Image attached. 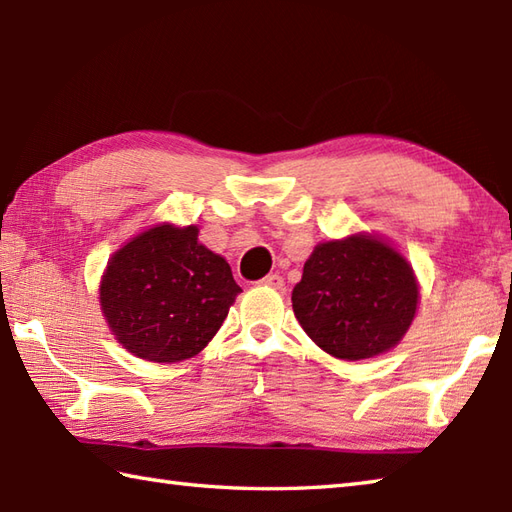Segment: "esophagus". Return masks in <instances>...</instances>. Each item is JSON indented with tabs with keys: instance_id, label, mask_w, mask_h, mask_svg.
<instances>
[{
	"instance_id": "obj_1",
	"label": "esophagus",
	"mask_w": 512,
	"mask_h": 512,
	"mask_svg": "<svg viewBox=\"0 0 512 512\" xmlns=\"http://www.w3.org/2000/svg\"><path fill=\"white\" fill-rule=\"evenodd\" d=\"M262 286L275 288V290L284 288V277H282V275H277V273H273V275H266V277L262 279Z\"/></svg>"
}]
</instances>
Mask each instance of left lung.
<instances>
[{"label": "left lung", "instance_id": "1", "mask_svg": "<svg viewBox=\"0 0 512 512\" xmlns=\"http://www.w3.org/2000/svg\"><path fill=\"white\" fill-rule=\"evenodd\" d=\"M419 304L415 270L375 233L319 242L293 288L299 326L328 355L359 362L402 342Z\"/></svg>", "mask_w": 512, "mask_h": 512}]
</instances>
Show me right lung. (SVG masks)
Returning a JSON list of instances; mask_svg holds the SVG:
<instances>
[{"mask_svg": "<svg viewBox=\"0 0 512 512\" xmlns=\"http://www.w3.org/2000/svg\"><path fill=\"white\" fill-rule=\"evenodd\" d=\"M199 228L159 222L110 255L99 306L128 353L175 364L202 353L242 293L228 262L199 244Z\"/></svg>", "mask_w": 512, "mask_h": 512, "instance_id": "right-lung-1", "label": "right lung"}]
</instances>
